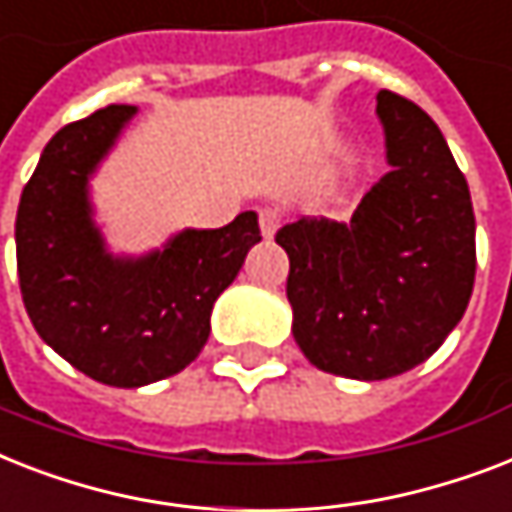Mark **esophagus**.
Segmentation results:
<instances>
[{
  "label": "esophagus",
  "instance_id": "esophagus-1",
  "mask_svg": "<svg viewBox=\"0 0 512 512\" xmlns=\"http://www.w3.org/2000/svg\"><path fill=\"white\" fill-rule=\"evenodd\" d=\"M282 216L277 208H261L259 211V224H261V235L264 237H272L277 232V227H280Z\"/></svg>",
  "mask_w": 512,
  "mask_h": 512
}]
</instances>
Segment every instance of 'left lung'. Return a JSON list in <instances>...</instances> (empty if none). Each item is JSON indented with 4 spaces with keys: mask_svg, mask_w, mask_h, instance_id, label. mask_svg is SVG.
<instances>
[{
    "mask_svg": "<svg viewBox=\"0 0 512 512\" xmlns=\"http://www.w3.org/2000/svg\"><path fill=\"white\" fill-rule=\"evenodd\" d=\"M391 171L349 224L301 216L277 232L290 259L293 338L314 367L386 380L439 349L468 309L476 216L439 126L380 89Z\"/></svg>",
    "mask_w": 512,
    "mask_h": 512,
    "instance_id": "obj_1",
    "label": "left lung"
}]
</instances>
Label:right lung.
I'll use <instances>...</instances> for the list:
<instances>
[{
  "label": "right lung",
  "instance_id": "obj_1",
  "mask_svg": "<svg viewBox=\"0 0 512 512\" xmlns=\"http://www.w3.org/2000/svg\"><path fill=\"white\" fill-rule=\"evenodd\" d=\"M134 105H108L63 126L23 187L15 219L18 277L42 341L105 386L177 375L211 333V309L261 240L243 211L219 230H185L163 251L116 259L92 222L87 182Z\"/></svg>",
  "mask_w": 512,
  "mask_h": 512
}]
</instances>
